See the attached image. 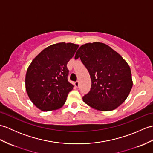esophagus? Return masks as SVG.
<instances>
[{
	"instance_id": "34e87169",
	"label": "esophagus",
	"mask_w": 153,
	"mask_h": 153,
	"mask_svg": "<svg viewBox=\"0 0 153 153\" xmlns=\"http://www.w3.org/2000/svg\"><path fill=\"white\" fill-rule=\"evenodd\" d=\"M79 82H78V81H77V82H76L74 83V85L76 87H79Z\"/></svg>"
}]
</instances>
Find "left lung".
<instances>
[{"mask_svg":"<svg viewBox=\"0 0 153 153\" xmlns=\"http://www.w3.org/2000/svg\"><path fill=\"white\" fill-rule=\"evenodd\" d=\"M78 58L91 79V87L83 97V102L100 111H110L121 105L133 86L126 61L111 47L99 42L82 45L75 56V59Z\"/></svg>","mask_w":153,"mask_h":153,"instance_id":"1","label":"left lung"}]
</instances>
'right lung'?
<instances>
[{"mask_svg":"<svg viewBox=\"0 0 153 153\" xmlns=\"http://www.w3.org/2000/svg\"><path fill=\"white\" fill-rule=\"evenodd\" d=\"M79 47L71 43L50 45L31 62L25 76L30 100L43 111L61 108L74 85L68 80L67 64Z\"/></svg>","mask_w":153,"mask_h":153,"instance_id":"right-lung-1","label":"right lung"}]
</instances>
